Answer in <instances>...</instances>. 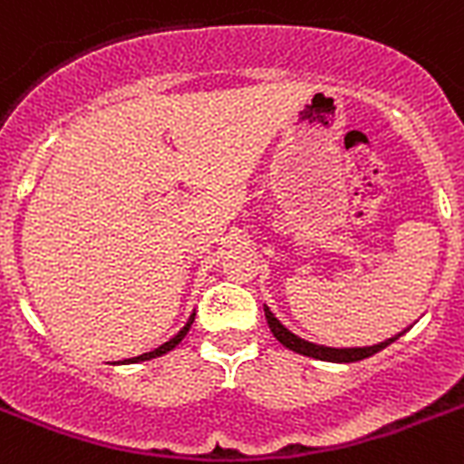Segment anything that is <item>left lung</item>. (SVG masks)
Wrapping results in <instances>:
<instances>
[{
	"instance_id": "obj_1",
	"label": "left lung",
	"mask_w": 464,
	"mask_h": 464,
	"mask_svg": "<svg viewBox=\"0 0 464 464\" xmlns=\"http://www.w3.org/2000/svg\"><path fill=\"white\" fill-rule=\"evenodd\" d=\"M266 318H268V325H270V333L280 340V343L287 347V350L296 352V354H304V357H314V359H324V362H359V359H366L372 357V354H376V352H381L385 347V344L391 343H381V344H373V347H362V350H331V347H321V344H314V343H306V340H302V337L292 335L287 328H285L280 321H277L273 314L268 311V306H266Z\"/></svg>"
}]
</instances>
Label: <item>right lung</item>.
Segmentation results:
<instances>
[{
	"mask_svg": "<svg viewBox=\"0 0 464 464\" xmlns=\"http://www.w3.org/2000/svg\"><path fill=\"white\" fill-rule=\"evenodd\" d=\"M191 324H194V318H188V324L184 325V328H181V331L177 333V335H174L172 340H169V343H165V344H162V347H158V350H155V352H148V354H140V357L131 359V362H146V359H155V357H160V354H165V352L174 350V347H177V344H179L181 340L187 337V333H188V328H191Z\"/></svg>",
	"mask_w": 464,
	"mask_h": 464,
	"instance_id": "right-lung-1",
	"label": "right lung"
}]
</instances>
